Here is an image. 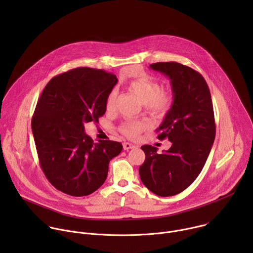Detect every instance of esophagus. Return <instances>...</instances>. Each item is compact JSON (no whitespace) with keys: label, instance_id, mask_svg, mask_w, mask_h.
Wrapping results in <instances>:
<instances>
[{"label":"esophagus","instance_id":"1","mask_svg":"<svg viewBox=\"0 0 253 253\" xmlns=\"http://www.w3.org/2000/svg\"><path fill=\"white\" fill-rule=\"evenodd\" d=\"M132 148H134V145H133V144L128 143V142L123 143V149H124V150H129V149H132Z\"/></svg>","mask_w":253,"mask_h":253}]
</instances>
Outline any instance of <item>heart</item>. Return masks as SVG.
<instances>
[{"label": "heart", "mask_w": 253, "mask_h": 253, "mask_svg": "<svg viewBox=\"0 0 253 253\" xmlns=\"http://www.w3.org/2000/svg\"><path fill=\"white\" fill-rule=\"evenodd\" d=\"M127 90L135 95L143 105L144 110L156 119L165 118L170 112L174 102V94L171 89L161 85L148 75H141L132 79L127 84ZM116 91L108 94L105 108L108 112L115 109ZM147 127V123L142 120H127L120 127V132L127 138H135Z\"/></svg>", "instance_id": "b5f03b06"}]
</instances>
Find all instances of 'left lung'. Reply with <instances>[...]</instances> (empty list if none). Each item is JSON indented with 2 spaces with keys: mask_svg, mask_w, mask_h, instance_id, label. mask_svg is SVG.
Here are the masks:
<instances>
[{
  "mask_svg": "<svg viewBox=\"0 0 253 253\" xmlns=\"http://www.w3.org/2000/svg\"><path fill=\"white\" fill-rule=\"evenodd\" d=\"M150 68L169 77L174 102L156 130L159 140L172 145L161 153L151 145L141 149V181L158 196H173L190 186L200 174L215 139V119L208 85L192 68L177 62H158Z\"/></svg>",
  "mask_w": 253,
  "mask_h": 253,
  "instance_id": "8db88e82",
  "label": "left lung"
}]
</instances>
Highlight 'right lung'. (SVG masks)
Here are the masks:
<instances>
[{
  "mask_svg": "<svg viewBox=\"0 0 253 253\" xmlns=\"http://www.w3.org/2000/svg\"><path fill=\"white\" fill-rule=\"evenodd\" d=\"M118 79L101 69L81 67L52 78L32 118L41 168L49 182L71 196H86L105 182L108 165L122 151L111 140L94 142L84 130L99 123L105 101Z\"/></svg>",
  "mask_w": 253,
  "mask_h": 253,
  "instance_id": "add662e5",
  "label": "right lung"
}]
</instances>
